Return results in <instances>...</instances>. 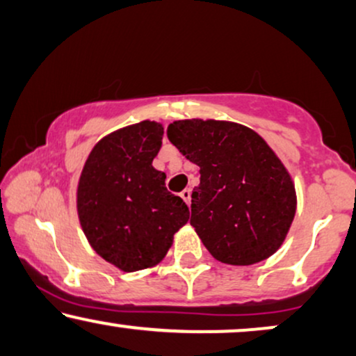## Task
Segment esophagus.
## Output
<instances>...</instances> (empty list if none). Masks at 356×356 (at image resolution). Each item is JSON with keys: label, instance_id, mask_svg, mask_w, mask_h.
<instances>
[{"label": "esophagus", "instance_id": "obj_1", "mask_svg": "<svg viewBox=\"0 0 356 356\" xmlns=\"http://www.w3.org/2000/svg\"><path fill=\"white\" fill-rule=\"evenodd\" d=\"M181 197L184 198V202H186L187 205H191V197H192L191 188H184V191L181 192Z\"/></svg>", "mask_w": 356, "mask_h": 356}]
</instances>
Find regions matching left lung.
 <instances>
[{"label": "left lung", "mask_w": 356, "mask_h": 356, "mask_svg": "<svg viewBox=\"0 0 356 356\" xmlns=\"http://www.w3.org/2000/svg\"><path fill=\"white\" fill-rule=\"evenodd\" d=\"M168 138L200 168L191 225L213 257L252 265L275 254L296 213L293 181L262 136L220 120H177Z\"/></svg>", "instance_id": "1"}]
</instances>
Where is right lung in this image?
I'll return each instance as SVG.
<instances>
[{
  "mask_svg": "<svg viewBox=\"0 0 356 356\" xmlns=\"http://www.w3.org/2000/svg\"><path fill=\"white\" fill-rule=\"evenodd\" d=\"M164 129L140 122L94 146L78 184L79 222L91 248L123 272L159 264L174 234L188 221V207L165 188L153 168Z\"/></svg>",
  "mask_w": 356,
  "mask_h": 356,
  "instance_id": "obj_1",
  "label": "right lung"
}]
</instances>
